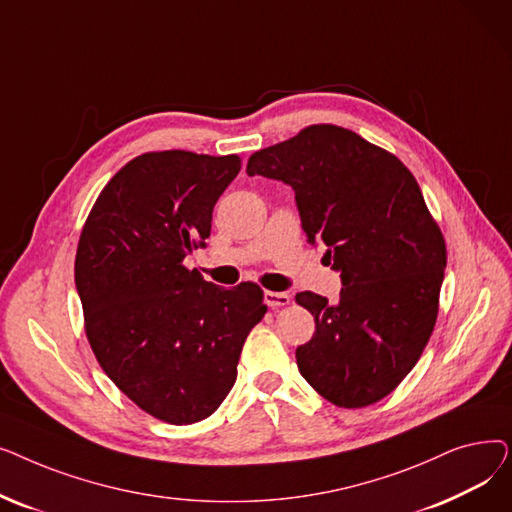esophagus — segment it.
Masks as SVG:
<instances>
[{"label": "esophagus", "mask_w": 512, "mask_h": 512, "mask_svg": "<svg viewBox=\"0 0 512 512\" xmlns=\"http://www.w3.org/2000/svg\"><path fill=\"white\" fill-rule=\"evenodd\" d=\"M263 301L267 307L272 309H278V307H284L290 303V294L288 292H274V290H265L263 292Z\"/></svg>", "instance_id": "34e87169"}]
</instances>
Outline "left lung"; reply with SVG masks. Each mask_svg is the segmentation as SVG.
Here are the masks:
<instances>
[{
    "label": "left lung",
    "instance_id": "1",
    "mask_svg": "<svg viewBox=\"0 0 512 512\" xmlns=\"http://www.w3.org/2000/svg\"><path fill=\"white\" fill-rule=\"evenodd\" d=\"M249 176L288 184L307 242L328 247L340 299L299 292L315 334L297 348L303 378L344 409L390 394L432 336L446 245L413 174L392 153L332 124L249 157Z\"/></svg>",
    "mask_w": 512,
    "mask_h": 512
}]
</instances>
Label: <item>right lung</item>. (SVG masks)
Instances as JSON below:
<instances>
[{
  "label": "right lung",
  "mask_w": 512,
  "mask_h": 512,
  "mask_svg": "<svg viewBox=\"0 0 512 512\" xmlns=\"http://www.w3.org/2000/svg\"><path fill=\"white\" fill-rule=\"evenodd\" d=\"M238 172L236 155L134 157L107 182L78 240L74 282L99 365L134 405L174 425L222 405L267 311L257 284L226 290L182 265Z\"/></svg>",
  "instance_id": "add662e5"
}]
</instances>
